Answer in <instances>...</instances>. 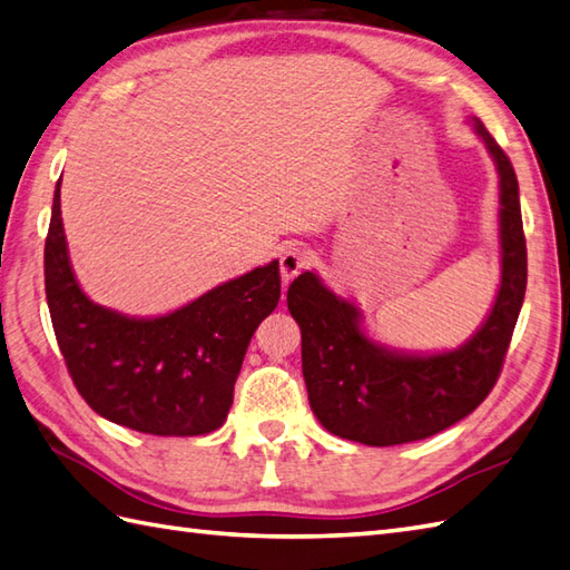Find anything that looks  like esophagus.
Returning a JSON list of instances; mask_svg holds the SVG:
<instances>
[{"label": "esophagus", "mask_w": 570, "mask_h": 570, "mask_svg": "<svg viewBox=\"0 0 570 570\" xmlns=\"http://www.w3.org/2000/svg\"><path fill=\"white\" fill-rule=\"evenodd\" d=\"M305 265H307V250L302 248V246L293 244V246H287V248L281 253V275H283L285 283L293 281V277H295L302 268H305Z\"/></svg>", "instance_id": "1"}]
</instances>
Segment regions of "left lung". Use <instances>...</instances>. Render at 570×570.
<instances>
[{"label":"left lung","instance_id":"left-lung-1","mask_svg":"<svg viewBox=\"0 0 570 570\" xmlns=\"http://www.w3.org/2000/svg\"><path fill=\"white\" fill-rule=\"evenodd\" d=\"M500 175L502 281L483 326L463 346L404 353L363 332L361 309L334 295L312 271L287 289L302 328V375L312 412L326 432L365 446H395L461 422L498 383L527 289L520 185L510 158L480 119H471Z\"/></svg>","mask_w":570,"mask_h":570}]
</instances>
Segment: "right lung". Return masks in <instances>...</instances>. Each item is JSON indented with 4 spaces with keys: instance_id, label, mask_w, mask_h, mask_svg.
I'll use <instances>...</instances> for the list:
<instances>
[{
    "instance_id": "1",
    "label": "right lung",
    "mask_w": 570,
    "mask_h": 570,
    "mask_svg": "<svg viewBox=\"0 0 570 570\" xmlns=\"http://www.w3.org/2000/svg\"><path fill=\"white\" fill-rule=\"evenodd\" d=\"M43 263L60 353L99 416L156 436H199L224 424L248 341L281 299L277 261L163 317H126L95 305L75 281L58 180Z\"/></svg>"
}]
</instances>
